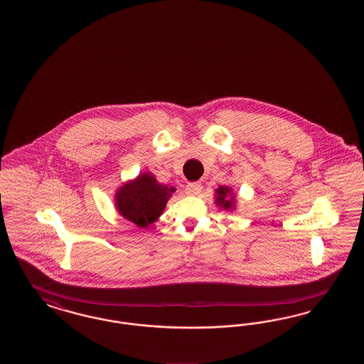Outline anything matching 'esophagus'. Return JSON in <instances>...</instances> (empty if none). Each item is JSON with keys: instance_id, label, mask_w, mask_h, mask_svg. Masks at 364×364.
I'll return each instance as SVG.
<instances>
[{"instance_id": "1", "label": "esophagus", "mask_w": 364, "mask_h": 364, "mask_svg": "<svg viewBox=\"0 0 364 364\" xmlns=\"http://www.w3.org/2000/svg\"><path fill=\"white\" fill-rule=\"evenodd\" d=\"M202 184L200 183H188V186L186 187V193L191 196H196L202 192Z\"/></svg>"}]
</instances>
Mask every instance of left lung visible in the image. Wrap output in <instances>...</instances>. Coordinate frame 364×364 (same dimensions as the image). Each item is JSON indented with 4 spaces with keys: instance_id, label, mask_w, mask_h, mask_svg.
<instances>
[{
    "instance_id": "1",
    "label": "left lung",
    "mask_w": 364,
    "mask_h": 364,
    "mask_svg": "<svg viewBox=\"0 0 364 364\" xmlns=\"http://www.w3.org/2000/svg\"><path fill=\"white\" fill-rule=\"evenodd\" d=\"M215 205L226 211H233L236 208V195L230 187L221 186L215 190Z\"/></svg>"
}]
</instances>
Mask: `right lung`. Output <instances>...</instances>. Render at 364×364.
<instances>
[{
  "label": "right lung",
  "instance_id": "obj_1",
  "mask_svg": "<svg viewBox=\"0 0 364 364\" xmlns=\"http://www.w3.org/2000/svg\"><path fill=\"white\" fill-rule=\"evenodd\" d=\"M174 191L173 187L158 183L154 174L143 172L117 188L114 206L125 220L147 229L164 213Z\"/></svg>",
  "mask_w": 364,
  "mask_h": 364
}]
</instances>
